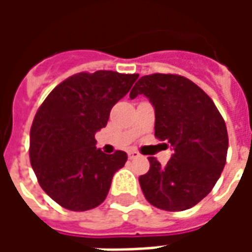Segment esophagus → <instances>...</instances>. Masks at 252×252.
<instances>
[{
  "mask_svg": "<svg viewBox=\"0 0 252 252\" xmlns=\"http://www.w3.org/2000/svg\"><path fill=\"white\" fill-rule=\"evenodd\" d=\"M128 157H129V159H135V158H139V157H140V154L137 153L136 150H129V151H128Z\"/></svg>",
  "mask_w": 252,
  "mask_h": 252,
  "instance_id": "34e87169",
  "label": "esophagus"
}]
</instances>
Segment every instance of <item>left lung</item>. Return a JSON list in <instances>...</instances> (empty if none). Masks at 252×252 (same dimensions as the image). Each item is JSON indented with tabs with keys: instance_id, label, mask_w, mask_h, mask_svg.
<instances>
[{
	"instance_id": "1",
	"label": "left lung",
	"mask_w": 252,
	"mask_h": 252,
	"mask_svg": "<svg viewBox=\"0 0 252 252\" xmlns=\"http://www.w3.org/2000/svg\"><path fill=\"white\" fill-rule=\"evenodd\" d=\"M139 94L155 109V137L173 147L166 166L148 158L150 170L139 177L143 194L163 211L189 209L211 193L225 166V121L211 97L182 75H144L129 97Z\"/></svg>"
}]
</instances>
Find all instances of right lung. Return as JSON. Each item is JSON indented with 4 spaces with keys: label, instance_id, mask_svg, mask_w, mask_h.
Returning a JSON list of instances; mask_svg holds the SVG:
<instances>
[{
    "label": "right lung",
    "instance_id": "1",
    "mask_svg": "<svg viewBox=\"0 0 252 252\" xmlns=\"http://www.w3.org/2000/svg\"><path fill=\"white\" fill-rule=\"evenodd\" d=\"M137 77L108 70L78 72L59 83L36 112L31 164L41 189L68 211L98 206L115 173L126 164L124 151L104 154L94 135L106 126L110 109Z\"/></svg>",
    "mask_w": 252,
    "mask_h": 252
}]
</instances>
